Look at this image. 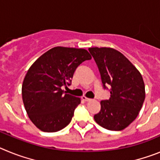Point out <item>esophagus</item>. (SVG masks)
I'll use <instances>...</instances> for the list:
<instances>
[{"label":"esophagus","instance_id":"obj_1","mask_svg":"<svg viewBox=\"0 0 160 160\" xmlns=\"http://www.w3.org/2000/svg\"><path fill=\"white\" fill-rule=\"evenodd\" d=\"M82 99L84 100V101H86V102H90L92 100V99H90V98H87L86 96H84V95L82 96Z\"/></svg>","mask_w":160,"mask_h":160}]
</instances>
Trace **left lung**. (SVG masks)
<instances>
[{
	"label": "left lung",
	"mask_w": 160,
	"mask_h": 160,
	"mask_svg": "<svg viewBox=\"0 0 160 160\" xmlns=\"http://www.w3.org/2000/svg\"><path fill=\"white\" fill-rule=\"evenodd\" d=\"M101 74L103 87H111V97L101 101L94 114L98 125L110 131H122L137 118L145 99V86L135 66L116 49L89 48Z\"/></svg>",
	"instance_id": "8db88e82"
}]
</instances>
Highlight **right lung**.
Returning a JSON list of instances; mask_svg holds the SVG:
<instances>
[{"label": "right lung", "mask_w": 160, "mask_h": 160, "mask_svg": "<svg viewBox=\"0 0 160 160\" xmlns=\"http://www.w3.org/2000/svg\"><path fill=\"white\" fill-rule=\"evenodd\" d=\"M91 56L84 49L57 46L38 58L30 66L22 84V99L32 122L45 132L66 128L81 99L64 94L78 66Z\"/></svg>", "instance_id": "add662e5"}]
</instances>
